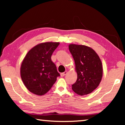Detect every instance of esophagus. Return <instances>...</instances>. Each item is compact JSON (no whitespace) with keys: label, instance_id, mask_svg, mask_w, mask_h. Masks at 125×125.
<instances>
[{"label":"esophagus","instance_id":"esophagus-1","mask_svg":"<svg viewBox=\"0 0 125 125\" xmlns=\"http://www.w3.org/2000/svg\"><path fill=\"white\" fill-rule=\"evenodd\" d=\"M67 74V71H65L64 72L61 73V77H64V76L66 75Z\"/></svg>","mask_w":125,"mask_h":125}]
</instances>
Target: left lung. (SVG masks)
Segmentation results:
<instances>
[{
    "mask_svg": "<svg viewBox=\"0 0 125 125\" xmlns=\"http://www.w3.org/2000/svg\"><path fill=\"white\" fill-rule=\"evenodd\" d=\"M77 73V79L72 85V90L79 95L93 92L99 86L103 77L102 63L98 54L92 48L84 45L70 44Z\"/></svg>",
    "mask_w": 125,
    "mask_h": 125,
    "instance_id": "8db88e82",
    "label": "left lung"
}]
</instances>
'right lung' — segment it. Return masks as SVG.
<instances>
[{
    "label": "right lung",
    "mask_w": 125,
    "mask_h": 125,
    "mask_svg": "<svg viewBox=\"0 0 125 125\" xmlns=\"http://www.w3.org/2000/svg\"><path fill=\"white\" fill-rule=\"evenodd\" d=\"M59 42L41 43L27 52L21 65V78L30 92L43 95L49 91L60 76L51 56Z\"/></svg>",
    "instance_id": "obj_1"
}]
</instances>
